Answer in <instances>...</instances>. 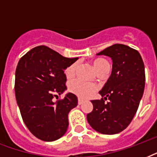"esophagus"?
I'll use <instances>...</instances> for the list:
<instances>
[{"mask_svg": "<svg viewBox=\"0 0 157 157\" xmlns=\"http://www.w3.org/2000/svg\"><path fill=\"white\" fill-rule=\"evenodd\" d=\"M82 103H83V99H81V98H78V104L81 105L82 104Z\"/></svg>", "mask_w": 157, "mask_h": 157, "instance_id": "obj_1", "label": "esophagus"}]
</instances>
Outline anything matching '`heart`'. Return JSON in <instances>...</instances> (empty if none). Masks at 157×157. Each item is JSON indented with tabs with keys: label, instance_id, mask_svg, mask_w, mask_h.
I'll return each mask as SVG.
<instances>
[{
	"label": "heart",
	"instance_id": "obj_1",
	"mask_svg": "<svg viewBox=\"0 0 157 157\" xmlns=\"http://www.w3.org/2000/svg\"><path fill=\"white\" fill-rule=\"evenodd\" d=\"M93 65L98 73L110 69V63L107 60L103 59V58H98V59H94L93 61ZM76 68H77L76 62L67 67L64 71L67 78H72L76 74ZM68 90L70 92L75 94L80 98H88L97 90V86L93 83L85 82L81 80L76 79V80L71 81L69 83Z\"/></svg>",
	"mask_w": 157,
	"mask_h": 157
}]
</instances>
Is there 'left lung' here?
I'll list each match as a JSON object with an SVG mask.
<instances>
[{
  "label": "left lung",
  "instance_id": "left-lung-1",
  "mask_svg": "<svg viewBox=\"0 0 157 157\" xmlns=\"http://www.w3.org/2000/svg\"><path fill=\"white\" fill-rule=\"evenodd\" d=\"M97 54L112 59V71L99 91L103 98L91 100L94 108L87 114V121L101 134H118L130 124L144 94V61L138 50L122 44L111 45Z\"/></svg>",
  "mask_w": 157,
  "mask_h": 157
}]
</instances>
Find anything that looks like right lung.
Wrapping results in <instances>:
<instances>
[{
  "instance_id": "1",
  "label": "right lung",
  "mask_w": 157,
  "mask_h": 157,
  "mask_svg": "<svg viewBox=\"0 0 157 157\" xmlns=\"http://www.w3.org/2000/svg\"><path fill=\"white\" fill-rule=\"evenodd\" d=\"M77 60L39 45L23 55L15 71L14 90L26 126L42 141L60 139L68 126V113L78 100L74 94L54 102L67 89L64 70Z\"/></svg>"
}]
</instances>
